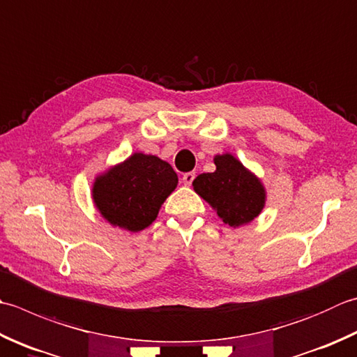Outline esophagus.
I'll list each match as a JSON object with an SVG mask.
<instances>
[{
    "label": "esophagus",
    "instance_id": "esophagus-1",
    "mask_svg": "<svg viewBox=\"0 0 357 357\" xmlns=\"http://www.w3.org/2000/svg\"><path fill=\"white\" fill-rule=\"evenodd\" d=\"M193 179H195V173H193V172H188V173H184V174H183V183H184L185 185H192Z\"/></svg>",
    "mask_w": 357,
    "mask_h": 357
}]
</instances>
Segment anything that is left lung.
<instances>
[{"label":"left lung","mask_w":357,"mask_h":357,"mask_svg":"<svg viewBox=\"0 0 357 357\" xmlns=\"http://www.w3.org/2000/svg\"><path fill=\"white\" fill-rule=\"evenodd\" d=\"M213 160L216 170L197 176L195 192L215 208L222 222L232 227L248 225L264 207L263 184L229 153L215 156Z\"/></svg>","instance_id":"8db88e82"}]
</instances>
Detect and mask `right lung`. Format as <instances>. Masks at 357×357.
Wrapping results in <instances>:
<instances>
[{"label":"right lung","instance_id":"add662e5","mask_svg":"<svg viewBox=\"0 0 357 357\" xmlns=\"http://www.w3.org/2000/svg\"><path fill=\"white\" fill-rule=\"evenodd\" d=\"M178 174L158 156L135 153L96 178L93 199L108 222L130 232L149 227L176 188Z\"/></svg>","mask_w":357,"mask_h":357}]
</instances>
